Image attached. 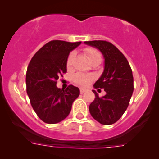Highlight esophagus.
<instances>
[{
	"instance_id": "obj_1",
	"label": "esophagus",
	"mask_w": 159,
	"mask_h": 159,
	"mask_svg": "<svg viewBox=\"0 0 159 159\" xmlns=\"http://www.w3.org/2000/svg\"><path fill=\"white\" fill-rule=\"evenodd\" d=\"M87 91H88V89H83V88L80 89V92H81V94H84V93L86 92Z\"/></svg>"
}]
</instances>
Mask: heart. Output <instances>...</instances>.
I'll return each mask as SVG.
<instances>
[{"mask_svg":"<svg viewBox=\"0 0 159 159\" xmlns=\"http://www.w3.org/2000/svg\"><path fill=\"white\" fill-rule=\"evenodd\" d=\"M84 53L86 55L89 57V61L91 62L94 61H99L101 62L102 60V55H101L100 52L98 51L97 50L94 48H87L84 50ZM74 56H75V53L71 52L69 54L67 60V66L70 67L72 65V61H73ZM94 78L92 75H84V74H76L74 76V81L78 84L81 85H88L89 84L90 81Z\"/></svg>","mask_w":159,"mask_h":159,"instance_id":"obj_1","label":"heart"}]
</instances>
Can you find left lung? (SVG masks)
<instances>
[{"label": "left lung", "mask_w": 159, "mask_h": 159, "mask_svg": "<svg viewBox=\"0 0 159 159\" xmlns=\"http://www.w3.org/2000/svg\"><path fill=\"white\" fill-rule=\"evenodd\" d=\"M84 44L99 50L105 59L104 71L94 88L103 89L106 94L99 97L93 90L95 98L90 105L89 111L101 124L112 125L127 109L134 91L131 67L124 54L110 42L91 41H84Z\"/></svg>", "instance_id": "1"}]
</instances>
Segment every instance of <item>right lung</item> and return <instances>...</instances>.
I'll list each match as a JSON object with an SVG mask.
<instances>
[{"mask_svg":"<svg viewBox=\"0 0 159 159\" xmlns=\"http://www.w3.org/2000/svg\"><path fill=\"white\" fill-rule=\"evenodd\" d=\"M79 42L51 41L33 56L26 74L27 93L35 113L44 122L56 124L67 118L80 90L73 85L57 87V80L67 72L70 52Z\"/></svg>","mask_w":159,"mask_h":159,"instance_id":"right-lung-1","label":"right lung"}]
</instances>
